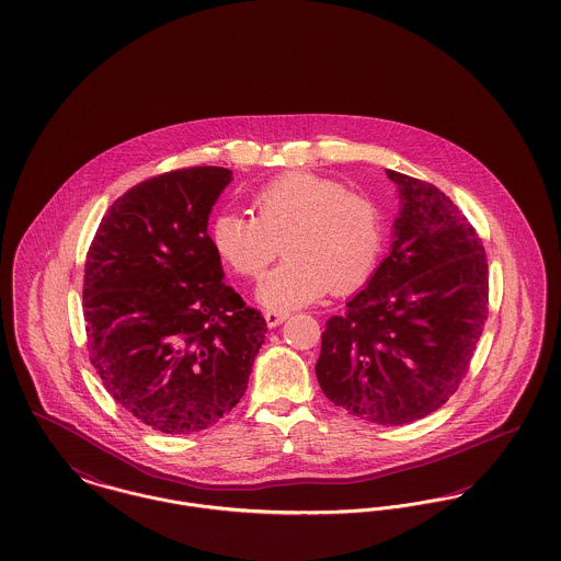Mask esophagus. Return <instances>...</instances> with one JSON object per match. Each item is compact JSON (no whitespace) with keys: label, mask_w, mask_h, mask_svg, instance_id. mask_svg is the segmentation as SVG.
<instances>
[{"label":"esophagus","mask_w":561,"mask_h":561,"mask_svg":"<svg viewBox=\"0 0 561 561\" xmlns=\"http://www.w3.org/2000/svg\"><path fill=\"white\" fill-rule=\"evenodd\" d=\"M286 318H288L286 311H264V320H266V324H268L271 329L279 327Z\"/></svg>","instance_id":"obj_1"}]
</instances>
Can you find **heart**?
Listing matches in <instances>:
<instances>
[{
    "mask_svg": "<svg viewBox=\"0 0 561 561\" xmlns=\"http://www.w3.org/2000/svg\"><path fill=\"white\" fill-rule=\"evenodd\" d=\"M256 217L221 214L211 228L217 256L237 275L259 279L279 243L286 259L259 286V301L293 309L329 288L347 295L374 273L385 241L374 201L324 174H279L254 194Z\"/></svg>",
    "mask_w": 561,
    "mask_h": 561,
    "instance_id": "heart-1",
    "label": "heart"
}]
</instances>
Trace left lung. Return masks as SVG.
I'll use <instances>...</instances> for the list:
<instances>
[{
	"mask_svg": "<svg viewBox=\"0 0 561 561\" xmlns=\"http://www.w3.org/2000/svg\"><path fill=\"white\" fill-rule=\"evenodd\" d=\"M387 174L401 201L390 254L329 318L316 376L347 414L405 425L466 378L489 313V266L474 226L442 190Z\"/></svg>",
	"mask_w": 561,
	"mask_h": 561,
	"instance_id": "left-lung-1",
	"label": "left lung"
}]
</instances>
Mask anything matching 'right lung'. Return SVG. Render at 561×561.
<instances>
[{
  "label": "right lung",
  "mask_w": 561,
  "mask_h": 561,
  "mask_svg": "<svg viewBox=\"0 0 561 561\" xmlns=\"http://www.w3.org/2000/svg\"><path fill=\"white\" fill-rule=\"evenodd\" d=\"M232 173L192 167L119 196L89 245V360L111 397L162 433L216 425L243 397L264 344L260 311L224 284L207 234Z\"/></svg>",
  "instance_id": "obj_1"
}]
</instances>
